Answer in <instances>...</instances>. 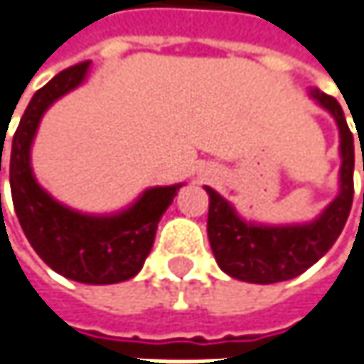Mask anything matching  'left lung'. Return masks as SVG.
Returning a JSON list of instances; mask_svg holds the SVG:
<instances>
[{"instance_id":"8db88e82","label":"left lung","mask_w":364,"mask_h":364,"mask_svg":"<svg viewBox=\"0 0 364 364\" xmlns=\"http://www.w3.org/2000/svg\"><path fill=\"white\" fill-rule=\"evenodd\" d=\"M311 97L326 107L341 135V193L309 225L261 227L244 223L229 201L205 186L210 195L208 237L218 267L252 284H273L296 277L322 259L346 227L354 199V137L335 97L314 89Z\"/></svg>"}]
</instances>
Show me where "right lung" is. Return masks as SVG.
I'll list each match as a JSON object with an SVG mask.
<instances>
[{
    "label": "right lung",
    "instance_id": "right-lung-1",
    "mask_svg": "<svg viewBox=\"0 0 364 364\" xmlns=\"http://www.w3.org/2000/svg\"><path fill=\"white\" fill-rule=\"evenodd\" d=\"M87 70L89 61L76 63L31 97L8 152L10 191L29 244L50 269L82 284H116L144 267L159 220L182 184L150 188L133 208L107 218L72 212L38 186L29 165V148L40 118L55 99L85 80Z\"/></svg>",
    "mask_w": 364,
    "mask_h": 364
}]
</instances>
